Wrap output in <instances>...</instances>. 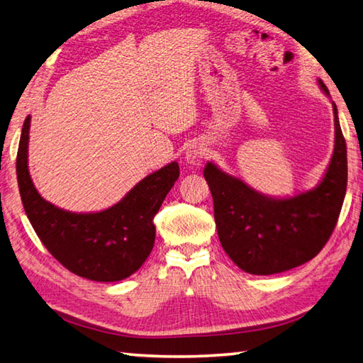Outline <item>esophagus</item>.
Segmentation results:
<instances>
[{"instance_id": "34e87169", "label": "esophagus", "mask_w": 363, "mask_h": 363, "mask_svg": "<svg viewBox=\"0 0 363 363\" xmlns=\"http://www.w3.org/2000/svg\"><path fill=\"white\" fill-rule=\"evenodd\" d=\"M206 159V149H204L200 143L190 144L186 150V160L190 164H201V162Z\"/></svg>"}]
</instances>
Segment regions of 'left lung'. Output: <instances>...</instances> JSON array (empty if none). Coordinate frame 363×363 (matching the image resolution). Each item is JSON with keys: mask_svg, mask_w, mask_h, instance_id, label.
I'll use <instances>...</instances> for the list:
<instances>
[{"mask_svg": "<svg viewBox=\"0 0 363 363\" xmlns=\"http://www.w3.org/2000/svg\"><path fill=\"white\" fill-rule=\"evenodd\" d=\"M320 89L328 95L325 84ZM335 149L320 184L291 199L265 196L238 177L208 163L204 179L214 200V219L223 250L242 272L276 274L314 259L337 225L347 186L346 141L337 104Z\"/></svg>", "mask_w": 363, "mask_h": 363, "instance_id": "8db88e82", "label": "left lung"}]
</instances>
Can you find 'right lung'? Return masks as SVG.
<instances>
[{
  "label": "right lung",
  "mask_w": 363,
  "mask_h": 363,
  "mask_svg": "<svg viewBox=\"0 0 363 363\" xmlns=\"http://www.w3.org/2000/svg\"><path fill=\"white\" fill-rule=\"evenodd\" d=\"M30 116L17 152V182L25 213L49 252L81 278L114 282L133 274L155 241L154 217L179 177L176 162L140 181L114 206L100 213H69L45 201L28 173Z\"/></svg>",
  "instance_id": "add662e5"
}]
</instances>
